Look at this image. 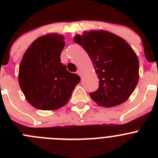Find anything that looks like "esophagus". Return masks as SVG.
Masks as SVG:
<instances>
[{
    "instance_id": "obj_1",
    "label": "esophagus",
    "mask_w": 158,
    "mask_h": 158,
    "mask_svg": "<svg viewBox=\"0 0 158 158\" xmlns=\"http://www.w3.org/2000/svg\"><path fill=\"white\" fill-rule=\"evenodd\" d=\"M77 73L79 76H81V70H80V69H78V70L77 71Z\"/></svg>"
}]
</instances>
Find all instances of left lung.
Masks as SVG:
<instances>
[{
	"label": "left lung",
	"mask_w": 158,
	"mask_h": 158,
	"mask_svg": "<svg viewBox=\"0 0 158 158\" xmlns=\"http://www.w3.org/2000/svg\"><path fill=\"white\" fill-rule=\"evenodd\" d=\"M74 41L89 54L98 77L99 88L90 97L106 107L126 101L139 82V62L133 49L122 38L104 30L77 35Z\"/></svg>",
	"instance_id": "1"
}]
</instances>
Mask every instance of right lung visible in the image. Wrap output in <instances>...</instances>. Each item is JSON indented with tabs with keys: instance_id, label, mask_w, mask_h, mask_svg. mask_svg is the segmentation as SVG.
<instances>
[{
	"instance_id": "obj_1",
	"label": "right lung",
	"mask_w": 158,
	"mask_h": 158,
	"mask_svg": "<svg viewBox=\"0 0 158 158\" xmlns=\"http://www.w3.org/2000/svg\"><path fill=\"white\" fill-rule=\"evenodd\" d=\"M64 36L49 34L38 38L23 54L19 68V84L27 101L37 109L56 110L68 103L80 82L61 63Z\"/></svg>"
}]
</instances>
